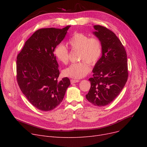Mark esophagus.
Returning <instances> with one entry per match:
<instances>
[{"label": "esophagus", "instance_id": "esophagus-1", "mask_svg": "<svg viewBox=\"0 0 147 147\" xmlns=\"http://www.w3.org/2000/svg\"><path fill=\"white\" fill-rule=\"evenodd\" d=\"M70 82H71V84H73V83H78V82H80V80H75V79H71V80H70Z\"/></svg>", "mask_w": 147, "mask_h": 147}]
</instances>
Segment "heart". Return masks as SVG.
<instances>
[{"instance_id":"b5f03b06","label":"heart","mask_w":147,"mask_h":147,"mask_svg":"<svg viewBox=\"0 0 147 147\" xmlns=\"http://www.w3.org/2000/svg\"><path fill=\"white\" fill-rule=\"evenodd\" d=\"M68 45L73 50L79 51V63H73L63 70L65 76L74 79H80L90 71L91 65L95 64L102 54V45L98 38H90L82 33H76L68 41ZM54 55L57 59L64 64L69 60V52L67 47L59 43L54 49Z\"/></svg>"}]
</instances>
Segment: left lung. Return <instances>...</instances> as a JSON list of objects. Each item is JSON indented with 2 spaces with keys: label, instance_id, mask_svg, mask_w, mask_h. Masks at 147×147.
Wrapping results in <instances>:
<instances>
[{
  "label": "left lung",
  "instance_id": "obj_1",
  "mask_svg": "<svg viewBox=\"0 0 147 147\" xmlns=\"http://www.w3.org/2000/svg\"><path fill=\"white\" fill-rule=\"evenodd\" d=\"M93 34L101 41L102 56L93 68L91 86L86 98L95 106L109 105L116 98L127 80V55L124 46L113 32L94 26Z\"/></svg>",
  "mask_w": 147,
  "mask_h": 147
}]
</instances>
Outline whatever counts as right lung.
I'll return each mask as SVG.
<instances>
[{"label": "right lung", "mask_w": 147, "mask_h": 147, "mask_svg": "<svg viewBox=\"0 0 147 147\" xmlns=\"http://www.w3.org/2000/svg\"><path fill=\"white\" fill-rule=\"evenodd\" d=\"M37 30L26 42L17 58V79L22 94L36 109L53 110L64 97L70 81H58V64L54 55L56 46L63 40L68 28Z\"/></svg>", "instance_id": "add662e5"}]
</instances>
